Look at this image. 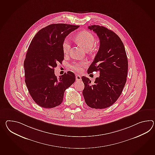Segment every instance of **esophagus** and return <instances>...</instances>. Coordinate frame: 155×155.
Listing matches in <instances>:
<instances>
[{
    "label": "esophagus",
    "instance_id": "1",
    "mask_svg": "<svg viewBox=\"0 0 155 155\" xmlns=\"http://www.w3.org/2000/svg\"><path fill=\"white\" fill-rule=\"evenodd\" d=\"M76 79L77 81H81V76H79L78 74H77L76 76Z\"/></svg>",
    "mask_w": 155,
    "mask_h": 155
}]
</instances>
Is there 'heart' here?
<instances>
[{"label": "heart", "mask_w": 155, "mask_h": 155, "mask_svg": "<svg viewBox=\"0 0 155 155\" xmlns=\"http://www.w3.org/2000/svg\"><path fill=\"white\" fill-rule=\"evenodd\" d=\"M76 39L79 45L83 46L87 51H90L93 47L95 39L93 35L88 31H82L76 35ZM71 47L70 41L68 38H65L62 43V50L64 54L68 53ZM87 65V63L84 61L74 62L70 67L77 72H81L83 67Z\"/></svg>", "instance_id": "b5f03b06"}]
</instances>
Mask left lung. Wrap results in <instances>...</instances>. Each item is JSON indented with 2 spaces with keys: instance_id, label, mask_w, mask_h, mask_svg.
<instances>
[{
  "instance_id": "obj_1",
  "label": "left lung",
  "mask_w": 155,
  "mask_h": 155,
  "mask_svg": "<svg viewBox=\"0 0 155 155\" xmlns=\"http://www.w3.org/2000/svg\"><path fill=\"white\" fill-rule=\"evenodd\" d=\"M100 39L99 50L87 73L99 72L93 84L83 76V95L86 104L92 108L110 107L120 96L126 82L128 60L124 43L114 31L98 25L88 26Z\"/></svg>"
}]
</instances>
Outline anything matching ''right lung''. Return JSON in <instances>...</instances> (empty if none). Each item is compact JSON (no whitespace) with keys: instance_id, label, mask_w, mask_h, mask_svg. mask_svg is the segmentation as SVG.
Listing matches in <instances>:
<instances>
[{"instance_id":"right-lung-1","label":"right lung","mask_w":155,"mask_h":155,"mask_svg":"<svg viewBox=\"0 0 155 155\" xmlns=\"http://www.w3.org/2000/svg\"><path fill=\"white\" fill-rule=\"evenodd\" d=\"M79 25L52 24L33 38L24 60L25 82L29 93L41 107L51 108L62 103L65 90L75 82L71 71L57 78L54 68L64 59L62 43Z\"/></svg>"}]
</instances>
